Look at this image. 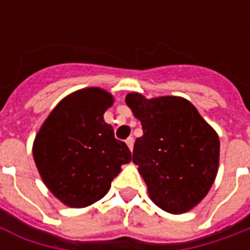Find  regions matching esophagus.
<instances>
[{
    "instance_id": "34e87169",
    "label": "esophagus",
    "mask_w": 250,
    "mask_h": 250,
    "mask_svg": "<svg viewBox=\"0 0 250 250\" xmlns=\"http://www.w3.org/2000/svg\"><path fill=\"white\" fill-rule=\"evenodd\" d=\"M125 143H127V146L130 148V151H132V148H134V138H128V139L125 141Z\"/></svg>"
}]
</instances>
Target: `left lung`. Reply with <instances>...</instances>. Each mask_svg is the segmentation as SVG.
<instances>
[{"label": "left lung", "mask_w": 250, "mask_h": 250, "mask_svg": "<svg viewBox=\"0 0 250 250\" xmlns=\"http://www.w3.org/2000/svg\"><path fill=\"white\" fill-rule=\"evenodd\" d=\"M125 103L143 128L134 145L132 162L146 182L148 197L171 214L195 208L218 171L220 139L214 128L181 96L147 99L131 92Z\"/></svg>", "instance_id": "1"}]
</instances>
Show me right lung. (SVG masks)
Listing matches in <instances>:
<instances>
[{
    "mask_svg": "<svg viewBox=\"0 0 250 250\" xmlns=\"http://www.w3.org/2000/svg\"><path fill=\"white\" fill-rule=\"evenodd\" d=\"M112 104L114 96L103 88L75 91L52 109L36 135V167L65 206L87 208L103 198L122 165L131 162L128 147L104 122Z\"/></svg>",
    "mask_w": 250,
    "mask_h": 250,
    "instance_id": "1",
    "label": "right lung"
}]
</instances>
